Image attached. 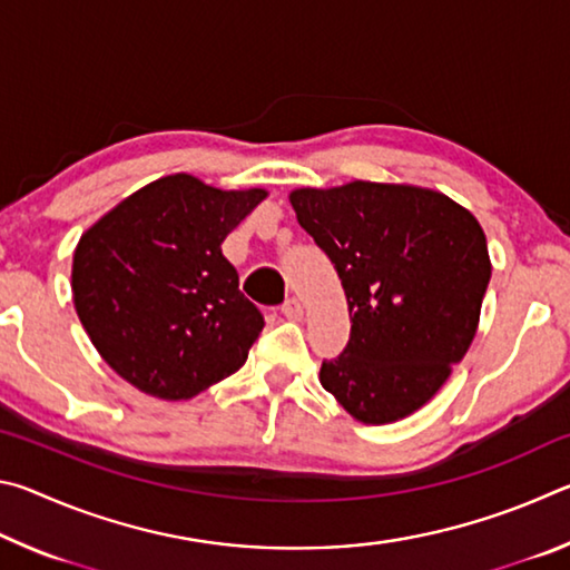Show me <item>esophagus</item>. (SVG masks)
Returning a JSON list of instances; mask_svg holds the SVG:
<instances>
[{
	"mask_svg": "<svg viewBox=\"0 0 570 570\" xmlns=\"http://www.w3.org/2000/svg\"><path fill=\"white\" fill-rule=\"evenodd\" d=\"M282 314L286 316V320L298 322L304 316V306H302V302H298V298H288V302L282 306Z\"/></svg>",
	"mask_w": 570,
	"mask_h": 570,
	"instance_id": "obj_1",
	"label": "esophagus"
}]
</instances>
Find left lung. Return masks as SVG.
Segmentation results:
<instances>
[{"label":"left lung","mask_w":570,"mask_h":570,"mask_svg":"<svg viewBox=\"0 0 570 570\" xmlns=\"http://www.w3.org/2000/svg\"><path fill=\"white\" fill-rule=\"evenodd\" d=\"M288 200L350 304V344L322 364V387L356 422L410 417L475 340L493 272L485 230L445 193L410 183L296 188Z\"/></svg>","instance_id":"obj_1"}]
</instances>
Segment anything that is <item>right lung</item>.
<instances>
[{
    "label": "right lung",
    "instance_id": "add662e5",
    "mask_svg": "<svg viewBox=\"0 0 570 570\" xmlns=\"http://www.w3.org/2000/svg\"><path fill=\"white\" fill-rule=\"evenodd\" d=\"M266 196L173 173L85 230L72 256L75 312L118 377L180 402L244 366L264 316L220 244Z\"/></svg>",
    "mask_w": 570,
    "mask_h": 570
}]
</instances>
